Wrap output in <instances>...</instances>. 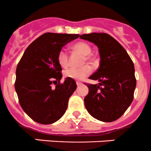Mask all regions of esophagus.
Segmentation results:
<instances>
[{"mask_svg": "<svg viewBox=\"0 0 151 151\" xmlns=\"http://www.w3.org/2000/svg\"><path fill=\"white\" fill-rule=\"evenodd\" d=\"M76 84H77V86H81V85L82 84V83H81V82L76 81Z\"/></svg>", "mask_w": 151, "mask_h": 151, "instance_id": "esophagus-1", "label": "esophagus"}]
</instances>
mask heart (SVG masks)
Listing matches in <instances>:
<instances>
[{
    "label": "heart",
    "mask_w": 151,
    "mask_h": 151,
    "mask_svg": "<svg viewBox=\"0 0 151 151\" xmlns=\"http://www.w3.org/2000/svg\"><path fill=\"white\" fill-rule=\"evenodd\" d=\"M73 49L76 50V51H78L79 53L85 56V59L86 61H92V57L89 55L91 53V47L87 43L83 42H76V44L73 45ZM57 60L59 65L63 68H66L69 65L68 55L64 49H62L58 53ZM91 72H92L91 67L89 66V65H84V66L78 68H69V69L65 70L64 74H65V77L69 78L76 79V80H82L86 76L89 75Z\"/></svg>",
    "instance_id": "heart-1"
}]
</instances>
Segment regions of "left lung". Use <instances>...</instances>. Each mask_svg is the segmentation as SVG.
<instances>
[{"instance_id": "obj_1", "label": "left lung", "mask_w": 151, "mask_h": 151, "mask_svg": "<svg viewBox=\"0 0 151 151\" xmlns=\"http://www.w3.org/2000/svg\"><path fill=\"white\" fill-rule=\"evenodd\" d=\"M98 46L100 66L89 77L98 84H86L89 93L84 98L88 112L98 120L112 122L120 118L134 99L136 88L134 65L124 47L106 33L80 36Z\"/></svg>"}]
</instances>
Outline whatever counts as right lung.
<instances>
[{"label":"right lung","mask_w":151,"mask_h":151,"mask_svg":"<svg viewBox=\"0 0 151 151\" xmlns=\"http://www.w3.org/2000/svg\"><path fill=\"white\" fill-rule=\"evenodd\" d=\"M78 37L79 34L45 33L27 47L17 65L14 87L19 103L37 123L51 124L66 111L76 83L69 78L60 83L62 69L57 56L63 46Z\"/></svg>","instance_id":"1"}]
</instances>
